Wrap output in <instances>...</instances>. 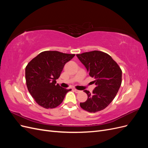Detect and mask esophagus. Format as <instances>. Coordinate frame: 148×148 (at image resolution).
<instances>
[{
    "instance_id": "obj_1",
    "label": "esophagus",
    "mask_w": 148,
    "mask_h": 148,
    "mask_svg": "<svg viewBox=\"0 0 148 148\" xmlns=\"http://www.w3.org/2000/svg\"><path fill=\"white\" fill-rule=\"evenodd\" d=\"M73 90H74V91H75L76 93H78V92H79L80 91H79V90H77V89H74Z\"/></svg>"
}]
</instances>
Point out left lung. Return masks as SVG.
<instances>
[{
  "instance_id": "8db88e82",
  "label": "left lung",
  "mask_w": 148,
  "mask_h": 148,
  "mask_svg": "<svg viewBox=\"0 0 148 148\" xmlns=\"http://www.w3.org/2000/svg\"><path fill=\"white\" fill-rule=\"evenodd\" d=\"M86 67L89 75L95 78L96 84L92 93L84 90L88 99L79 104L89 112H97L104 109L113 101L122 83V70L109 54L94 51L77 55Z\"/></svg>"
}]
</instances>
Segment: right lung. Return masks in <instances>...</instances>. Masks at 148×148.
Listing matches in <instances>:
<instances>
[{
	"label": "right lung",
	"mask_w": 148,
	"mask_h": 148,
	"mask_svg": "<svg viewBox=\"0 0 148 148\" xmlns=\"http://www.w3.org/2000/svg\"><path fill=\"white\" fill-rule=\"evenodd\" d=\"M75 54L59 51L40 53L28 64L25 69L26 85L30 95L38 104L46 109L59 106L66 94L71 89L57 84L65 64Z\"/></svg>",
	"instance_id": "obj_1"
}]
</instances>
